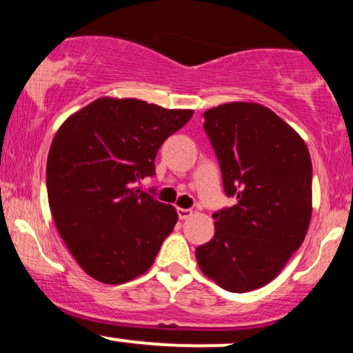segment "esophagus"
I'll return each mask as SVG.
<instances>
[{
	"label": "esophagus",
	"instance_id": "esophagus-1",
	"mask_svg": "<svg viewBox=\"0 0 353 353\" xmlns=\"http://www.w3.org/2000/svg\"><path fill=\"white\" fill-rule=\"evenodd\" d=\"M177 216H179L181 221H185V219H189L190 216H192V210L179 208V209H177Z\"/></svg>",
	"mask_w": 353,
	"mask_h": 353
}]
</instances>
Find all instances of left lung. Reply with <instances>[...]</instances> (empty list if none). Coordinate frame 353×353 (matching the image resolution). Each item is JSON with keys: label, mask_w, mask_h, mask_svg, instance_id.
<instances>
[{"label": "left lung", "mask_w": 353, "mask_h": 353, "mask_svg": "<svg viewBox=\"0 0 353 353\" xmlns=\"http://www.w3.org/2000/svg\"><path fill=\"white\" fill-rule=\"evenodd\" d=\"M204 129L236 205L214 214V237L196 249L202 274L229 292L274 281L302 245L312 217V161L294 128L257 103L204 112Z\"/></svg>", "instance_id": "obj_1"}]
</instances>
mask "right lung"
Returning <instances> with one entry per match:
<instances>
[{
	"label": "right lung",
	"instance_id": "add662e5",
	"mask_svg": "<svg viewBox=\"0 0 353 353\" xmlns=\"http://www.w3.org/2000/svg\"><path fill=\"white\" fill-rule=\"evenodd\" d=\"M134 98H99L52 139L46 188L56 229L96 281L119 285L148 272L177 212L134 188L154 174L159 148L192 117Z\"/></svg>",
	"mask_w": 353,
	"mask_h": 353
}]
</instances>
